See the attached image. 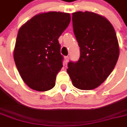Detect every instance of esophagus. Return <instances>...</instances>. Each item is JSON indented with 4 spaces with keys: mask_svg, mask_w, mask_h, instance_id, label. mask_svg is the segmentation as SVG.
I'll return each mask as SVG.
<instances>
[{
    "mask_svg": "<svg viewBox=\"0 0 127 127\" xmlns=\"http://www.w3.org/2000/svg\"><path fill=\"white\" fill-rule=\"evenodd\" d=\"M69 60V56H65V57H64V64H66L68 63Z\"/></svg>",
    "mask_w": 127,
    "mask_h": 127,
    "instance_id": "esophagus-1",
    "label": "esophagus"
}]
</instances>
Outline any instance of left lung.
I'll list each match as a JSON object with an SVG mask.
<instances>
[{"mask_svg":"<svg viewBox=\"0 0 127 127\" xmlns=\"http://www.w3.org/2000/svg\"><path fill=\"white\" fill-rule=\"evenodd\" d=\"M72 15L80 56L76 62H69L66 71L75 88L93 90L106 80L117 63L116 34L109 21L98 14L77 11Z\"/></svg>","mask_w":127,"mask_h":127,"instance_id":"8db88e82","label":"left lung"}]
</instances>
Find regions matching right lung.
I'll return each mask as SVG.
<instances>
[{
	"label": "right lung",
	"mask_w": 127,
	"mask_h": 127,
	"mask_svg": "<svg viewBox=\"0 0 127 127\" xmlns=\"http://www.w3.org/2000/svg\"><path fill=\"white\" fill-rule=\"evenodd\" d=\"M69 13L52 11L34 16L18 31L13 57L24 82L37 91L55 86L63 67L58 38L69 26Z\"/></svg>",
	"instance_id": "obj_1"
}]
</instances>
